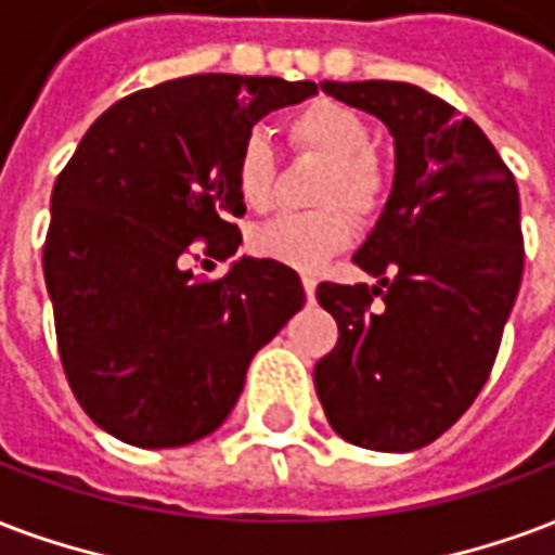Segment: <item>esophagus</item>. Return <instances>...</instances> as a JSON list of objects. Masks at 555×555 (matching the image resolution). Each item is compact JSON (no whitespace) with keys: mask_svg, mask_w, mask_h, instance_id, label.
I'll use <instances>...</instances> for the list:
<instances>
[{"mask_svg":"<svg viewBox=\"0 0 555 555\" xmlns=\"http://www.w3.org/2000/svg\"><path fill=\"white\" fill-rule=\"evenodd\" d=\"M302 288H306V297H314V288H318V282L311 276H302Z\"/></svg>","mask_w":555,"mask_h":555,"instance_id":"esophagus-1","label":"esophagus"}]
</instances>
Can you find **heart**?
<instances>
[{
    "instance_id": "b5f03b06",
    "label": "heart",
    "mask_w": 555,
    "mask_h": 555,
    "mask_svg": "<svg viewBox=\"0 0 555 555\" xmlns=\"http://www.w3.org/2000/svg\"><path fill=\"white\" fill-rule=\"evenodd\" d=\"M288 138L297 150L330 162L318 191L320 211H288L253 232V249L279 264L314 270L326 258L347 249L356 237L350 215H373L385 194L379 162L371 155L373 138L359 111L320 100L299 108L288 120ZM235 191L241 203L264 211L276 199V152L261 134H249L235 155ZM344 204L343 209L337 205Z\"/></svg>"
}]
</instances>
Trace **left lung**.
<instances>
[{
	"label": "left lung",
	"mask_w": 555,
	"mask_h": 555,
	"mask_svg": "<svg viewBox=\"0 0 555 555\" xmlns=\"http://www.w3.org/2000/svg\"><path fill=\"white\" fill-rule=\"evenodd\" d=\"M393 138L391 196L352 261L376 285L320 282L338 344L314 367L323 412L356 447L409 453L470 409L524 273L515 176L470 117L405 81H320Z\"/></svg>",
	"instance_id": "obj_1"
}]
</instances>
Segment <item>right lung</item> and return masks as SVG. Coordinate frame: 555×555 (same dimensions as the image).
Here are the masks:
<instances>
[{
    "instance_id": "obj_1",
    "label": "right lung",
    "mask_w": 555,
    "mask_h": 555,
    "mask_svg": "<svg viewBox=\"0 0 555 555\" xmlns=\"http://www.w3.org/2000/svg\"><path fill=\"white\" fill-rule=\"evenodd\" d=\"M314 81L205 73L114 102L52 188L43 276L64 373L88 417L126 444H194L235 409L246 367L306 306L273 258L223 279L184 267L188 246L237 253L235 155L270 111Z\"/></svg>"
}]
</instances>
